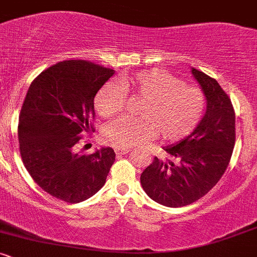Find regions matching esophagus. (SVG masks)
<instances>
[{
    "mask_svg": "<svg viewBox=\"0 0 257 257\" xmlns=\"http://www.w3.org/2000/svg\"><path fill=\"white\" fill-rule=\"evenodd\" d=\"M129 151H131L129 149H122V147H116V149H114V152H116L117 156L126 155V153H129Z\"/></svg>",
    "mask_w": 257,
    "mask_h": 257,
    "instance_id": "1",
    "label": "esophagus"
}]
</instances>
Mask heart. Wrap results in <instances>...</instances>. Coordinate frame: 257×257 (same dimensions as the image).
Returning <instances> with one entry per match:
<instances>
[{
	"label": "heart",
	"instance_id": "1",
	"mask_svg": "<svg viewBox=\"0 0 257 257\" xmlns=\"http://www.w3.org/2000/svg\"><path fill=\"white\" fill-rule=\"evenodd\" d=\"M125 95L143 99L138 111L140 118L120 117L106 124L102 133L108 145L122 149L144 145L157 133L168 141L185 138L198 124L205 106L204 94L198 88L151 69L123 76L117 84L102 85L94 99L96 112L111 118L123 108Z\"/></svg>",
	"mask_w": 257,
	"mask_h": 257
}]
</instances>
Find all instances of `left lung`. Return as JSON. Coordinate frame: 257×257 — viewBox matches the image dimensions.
<instances>
[{
  "mask_svg": "<svg viewBox=\"0 0 257 257\" xmlns=\"http://www.w3.org/2000/svg\"><path fill=\"white\" fill-rule=\"evenodd\" d=\"M206 99L204 117L191 135L164 147L172 159L153 162L140 176L150 198L179 208L205 196L222 178L235 143V113L216 79L192 69Z\"/></svg>",
  "mask_w": 257,
  "mask_h": 257,
  "instance_id": "1",
  "label": "left lung"
}]
</instances>
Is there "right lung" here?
Returning <instances> with one entry per match:
<instances>
[{
    "instance_id": "right-lung-1",
    "label": "right lung",
    "mask_w": 257,
    "mask_h": 257,
    "mask_svg": "<svg viewBox=\"0 0 257 257\" xmlns=\"http://www.w3.org/2000/svg\"><path fill=\"white\" fill-rule=\"evenodd\" d=\"M113 73L90 61H61L41 72L26 93L18 125L20 156L34 181L55 198L83 202L105 185L113 150L85 155L76 145L82 133L94 129V98Z\"/></svg>"
}]
</instances>
